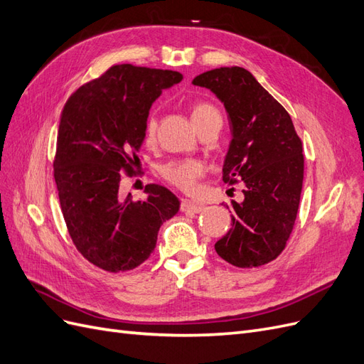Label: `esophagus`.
<instances>
[{
    "label": "esophagus",
    "instance_id": "1",
    "mask_svg": "<svg viewBox=\"0 0 364 364\" xmlns=\"http://www.w3.org/2000/svg\"><path fill=\"white\" fill-rule=\"evenodd\" d=\"M203 205H200V203H194V202H191V200H188V199H182L181 200V211L182 213H200V211H203Z\"/></svg>",
    "mask_w": 364,
    "mask_h": 364
}]
</instances>
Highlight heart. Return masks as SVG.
Segmentation results:
<instances>
[{"label":"heart","instance_id":"1","mask_svg":"<svg viewBox=\"0 0 364 364\" xmlns=\"http://www.w3.org/2000/svg\"><path fill=\"white\" fill-rule=\"evenodd\" d=\"M191 121L194 126L199 129L202 124L208 121L220 119L218 109L209 102H197L191 106ZM158 129V118L155 112H149L144 121V139L146 142H151L156 136ZM205 174V167L200 161L196 159H181V161H171L161 167V176L164 181H167L170 185L183 193H194L197 188V182H199Z\"/></svg>","mask_w":364,"mask_h":364}]
</instances>
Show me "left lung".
Wrapping results in <instances>:
<instances>
[{
    "label": "left lung",
    "mask_w": 364,
    "mask_h": 364,
    "mask_svg": "<svg viewBox=\"0 0 364 364\" xmlns=\"http://www.w3.org/2000/svg\"><path fill=\"white\" fill-rule=\"evenodd\" d=\"M225 103L232 130L223 181L245 182V200H232V228L215 252L241 269L264 266L287 246L299 209L304 153L290 114L247 70L220 67L193 80Z\"/></svg>",
    "instance_id": "8db88e82"
}]
</instances>
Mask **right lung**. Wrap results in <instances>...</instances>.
<instances>
[{
	"label": "right lung",
	"mask_w": 364,
	"mask_h": 364,
	"mask_svg": "<svg viewBox=\"0 0 364 364\" xmlns=\"http://www.w3.org/2000/svg\"><path fill=\"white\" fill-rule=\"evenodd\" d=\"M181 80L178 71L112 65L62 109L53 165L63 220L75 249L106 272L144 262L161 225L179 211V200L161 185H146L147 199L134 200L119 196V183L139 170L151 103Z\"/></svg>",
	"instance_id": "right-lung-1"
}]
</instances>
